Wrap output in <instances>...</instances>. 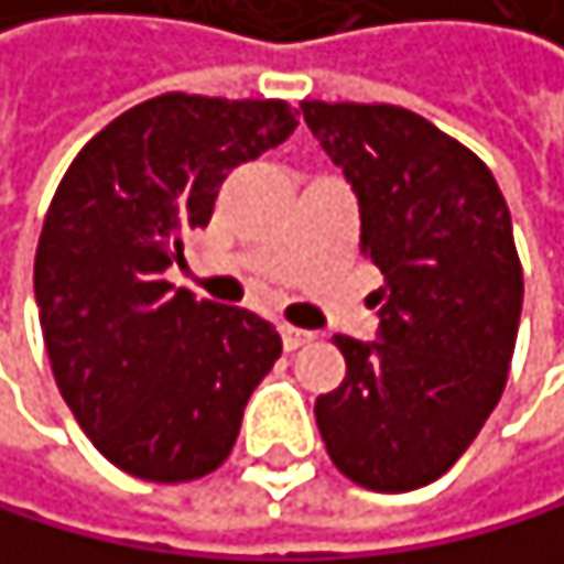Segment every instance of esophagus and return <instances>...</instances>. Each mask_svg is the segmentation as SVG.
I'll use <instances>...</instances> for the list:
<instances>
[{
	"label": "esophagus",
	"instance_id": "34e87169",
	"mask_svg": "<svg viewBox=\"0 0 564 564\" xmlns=\"http://www.w3.org/2000/svg\"><path fill=\"white\" fill-rule=\"evenodd\" d=\"M280 338H284V349H288V352H294V349L307 346L315 335L304 332V328H294V325H284V328H280Z\"/></svg>",
	"mask_w": 564,
	"mask_h": 564
}]
</instances>
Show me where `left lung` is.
Instances as JSON below:
<instances>
[{"instance_id":"1","label":"left lung","mask_w":564,"mask_h":564,"mask_svg":"<svg viewBox=\"0 0 564 564\" xmlns=\"http://www.w3.org/2000/svg\"><path fill=\"white\" fill-rule=\"evenodd\" d=\"M359 195V249L383 273L380 343L335 335L346 380L315 400L335 469L408 494L445 476L507 387L524 270L482 160L400 106L301 101Z\"/></svg>"}]
</instances>
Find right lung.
Segmentation results:
<instances>
[{
  "label": "right lung",
  "instance_id": "obj_1",
  "mask_svg": "<svg viewBox=\"0 0 564 564\" xmlns=\"http://www.w3.org/2000/svg\"><path fill=\"white\" fill-rule=\"evenodd\" d=\"M294 126L280 98L167 91L95 132L54 191L33 263L43 346L74 421L129 476L215 473L280 359L270 322L195 301L164 273L229 171Z\"/></svg>",
  "mask_w": 564,
  "mask_h": 564
}]
</instances>
